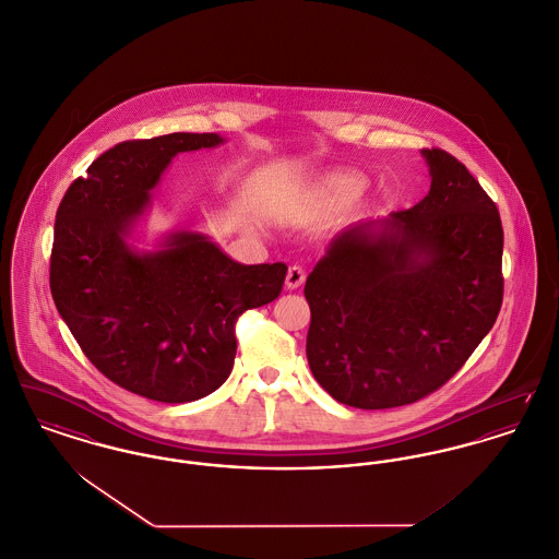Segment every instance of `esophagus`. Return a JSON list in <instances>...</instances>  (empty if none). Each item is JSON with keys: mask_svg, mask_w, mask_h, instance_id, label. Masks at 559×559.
Listing matches in <instances>:
<instances>
[{"mask_svg": "<svg viewBox=\"0 0 559 559\" xmlns=\"http://www.w3.org/2000/svg\"><path fill=\"white\" fill-rule=\"evenodd\" d=\"M304 281H306V270H304L301 265H292V267L287 270V278H285V287H287V289L301 287Z\"/></svg>", "mask_w": 559, "mask_h": 559, "instance_id": "1", "label": "esophagus"}]
</instances>
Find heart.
Returning a JSON list of instances; mask_svg holds the SVG:
<instances>
[{
    "mask_svg": "<svg viewBox=\"0 0 559 559\" xmlns=\"http://www.w3.org/2000/svg\"><path fill=\"white\" fill-rule=\"evenodd\" d=\"M328 186L329 188H335V190H344V192H357L359 190V183L350 177H331Z\"/></svg>",
    "mask_w": 559,
    "mask_h": 559,
    "instance_id": "heart-1",
    "label": "heart"
}]
</instances>
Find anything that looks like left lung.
<instances>
[{
    "label": "left lung",
    "mask_w": 559,
    "mask_h": 559,
    "mask_svg": "<svg viewBox=\"0 0 559 559\" xmlns=\"http://www.w3.org/2000/svg\"><path fill=\"white\" fill-rule=\"evenodd\" d=\"M423 156L427 197L340 231L306 278L308 365L350 407L389 409L437 391L500 312L498 209L452 154Z\"/></svg>",
    "instance_id": "obj_1"
}]
</instances>
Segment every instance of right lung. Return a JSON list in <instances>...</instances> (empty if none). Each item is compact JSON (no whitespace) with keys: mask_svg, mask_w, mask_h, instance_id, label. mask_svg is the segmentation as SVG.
Returning a JSON list of instances; mask_svg holds the SVG:
<instances>
[{"mask_svg":"<svg viewBox=\"0 0 559 559\" xmlns=\"http://www.w3.org/2000/svg\"><path fill=\"white\" fill-rule=\"evenodd\" d=\"M222 143L217 132L118 143L69 186L57 211V310L105 378L152 401L217 391L236 357V319L274 301L285 283V263L234 262L200 231H170L156 251L127 242L170 160Z\"/></svg>","mask_w":559,"mask_h":559,"instance_id":"right-lung-1","label":"right lung"}]
</instances>
